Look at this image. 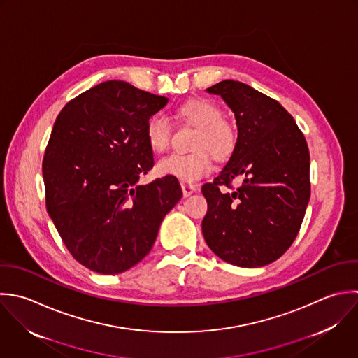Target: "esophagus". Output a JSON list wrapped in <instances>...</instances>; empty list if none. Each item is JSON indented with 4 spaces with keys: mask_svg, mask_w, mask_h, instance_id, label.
<instances>
[{
    "mask_svg": "<svg viewBox=\"0 0 358 358\" xmlns=\"http://www.w3.org/2000/svg\"><path fill=\"white\" fill-rule=\"evenodd\" d=\"M181 188H182V194L185 198L191 196L194 192L198 191V187L192 185V184H181Z\"/></svg>",
    "mask_w": 358,
    "mask_h": 358,
    "instance_id": "34e87169",
    "label": "esophagus"
}]
</instances>
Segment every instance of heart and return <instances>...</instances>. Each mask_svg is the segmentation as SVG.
I'll return each instance as SVG.
<instances>
[{
	"mask_svg": "<svg viewBox=\"0 0 358 358\" xmlns=\"http://www.w3.org/2000/svg\"><path fill=\"white\" fill-rule=\"evenodd\" d=\"M177 115L182 121L198 128L192 153H176L162 159L157 163V171L163 176H171L184 182H195L208 176L213 169L212 152L217 159L229 157L237 142L236 129L223 120V111L217 104L206 99H195L181 104ZM146 139L149 146L163 153L171 142V125L162 114H153L146 122Z\"/></svg>",
	"mask_w": 358,
	"mask_h": 358,
	"instance_id": "b5f03b06",
	"label": "heart"
}]
</instances>
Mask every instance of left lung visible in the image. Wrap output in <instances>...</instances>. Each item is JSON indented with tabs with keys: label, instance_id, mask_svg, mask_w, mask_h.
Returning <instances> with one entry per match:
<instances>
[{
	"label": "left lung",
	"instance_id": "8db88e82",
	"mask_svg": "<svg viewBox=\"0 0 358 358\" xmlns=\"http://www.w3.org/2000/svg\"><path fill=\"white\" fill-rule=\"evenodd\" d=\"M206 92L231 108L238 136L220 174L202 187L205 241L231 265H269L296 240L310 202L307 141L279 101L243 82L222 80ZM237 176L243 178L240 189L220 188Z\"/></svg>",
	"mask_w": 358,
	"mask_h": 358
}]
</instances>
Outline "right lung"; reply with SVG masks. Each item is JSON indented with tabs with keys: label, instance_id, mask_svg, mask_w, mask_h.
Instances as JSON below:
<instances>
[{
	"label": "right lung",
	"instance_id": "obj_1",
	"mask_svg": "<svg viewBox=\"0 0 358 358\" xmlns=\"http://www.w3.org/2000/svg\"><path fill=\"white\" fill-rule=\"evenodd\" d=\"M167 101L107 80L66 103L54 122L43 159L47 212L72 257L93 272L117 275L141 262L182 196L171 176L139 184L155 163L146 122Z\"/></svg>",
	"mask_w": 358,
	"mask_h": 358
}]
</instances>
